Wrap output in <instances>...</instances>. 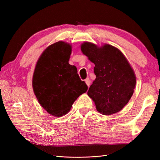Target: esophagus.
Returning a JSON list of instances; mask_svg holds the SVG:
<instances>
[{
  "instance_id": "34e87169",
  "label": "esophagus",
  "mask_w": 160,
  "mask_h": 160,
  "mask_svg": "<svg viewBox=\"0 0 160 160\" xmlns=\"http://www.w3.org/2000/svg\"><path fill=\"white\" fill-rule=\"evenodd\" d=\"M85 83L87 84V85H88V87H89V85H90V84H91V81H90L89 79V78L86 79L85 80Z\"/></svg>"
}]
</instances>
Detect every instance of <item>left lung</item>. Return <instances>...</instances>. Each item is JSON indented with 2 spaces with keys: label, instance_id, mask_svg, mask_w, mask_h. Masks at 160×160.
Listing matches in <instances>:
<instances>
[{
  "label": "left lung",
  "instance_id": "obj_1",
  "mask_svg": "<svg viewBox=\"0 0 160 160\" xmlns=\"http://www.w3.org/2000/svg\"><path fill=\"white\" fill-rule=\"evenodd\" d=\"M81 50L95 64L96 79L88 95L99 113L109 115L122 110L133 93L136 77L123 53L112 45L98 47L84 42Z\"/></svg>",
  "mask_w": 160,
  "mask_h": 160
}]
</instances>
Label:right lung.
I'll list each match as a JSON object with an SVG mask.
<instances>
[{"label":"right lung","mask_w":160,"mask_h":160,"mask_svg":"<svg viewBox=\"0 0 160 160\" xmlns=\"http://www.w3.org/2000/svg\"><path fill=\"white\" fill-rule=\"evenodd\" d=\"M71 45L59 41L42 52L35 66L32 89L38 103L49 114L62 117L88 90L77 67L69 63Z\"/></svg>","instance_id":"add662e5"}]
</instances>
